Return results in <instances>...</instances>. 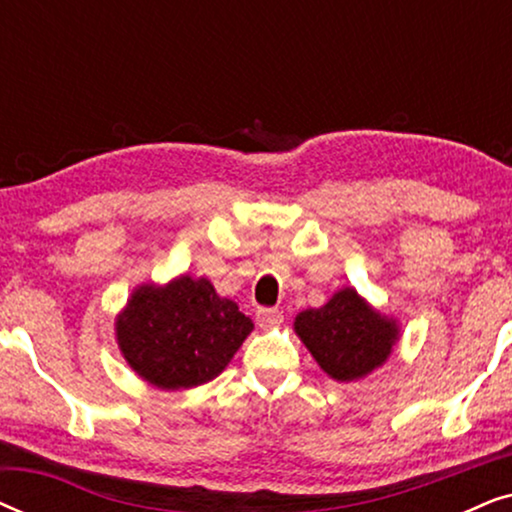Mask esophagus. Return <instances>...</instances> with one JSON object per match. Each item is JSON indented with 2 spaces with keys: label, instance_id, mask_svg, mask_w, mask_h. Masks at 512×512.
Listing matches in <instances>:
<instances>
[{
  "label": "esophagus",
  "instance_id": "obj_1",
  "mask_svg": "<svg viewBox=\"0 0 512 512\" xmlns=\"http://www.w3.org/2000/svg\"><path fill=\"white\" fill-rule=\"evenodd\" d=\"M256 321L261 328H272V326L282 324L284 314L279 310H272V307H261V310L256 312Z\"/></svg>",
  "mask_w": 512,
  "mask_h": 512
}]
</instances>
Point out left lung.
<instances>
[{
	"label": "left lung",
	"mask_w": 512,
	"mask_h": 512,
	"mask_svg": "<svg viewBox=\"0 0 512 512\" xmlns=\"http://www.w3.org/2000/svg\"><path fill=\"white\" fill-rule=\"evenodd\" d=\"M296 333L333 380L352 382L382 366L398 340V328L354 289H342L319 310L296 317Z\"/></svg>",
	"instance_id": "8db88e82"
}]
</instances>
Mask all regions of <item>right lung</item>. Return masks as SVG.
<instances>
[{
  "label": "right lung",
  "instance_id": "right-lung-1",
  "mask_svg": "<svg viewBox=\"0 0 512 512\" xmlns=\"http://www.w3.org/2000/svg\"><path fill=\"white\" fill-rule=\"evenodd\" d=\"M251 319L216 296L207 279L188 275L167 286H139L116 324L125 361L160 389H191L214 380L244 338Z\"/></svg>",
  "mask_w": 512,
  "mask_h": 512
}]
</instances>
